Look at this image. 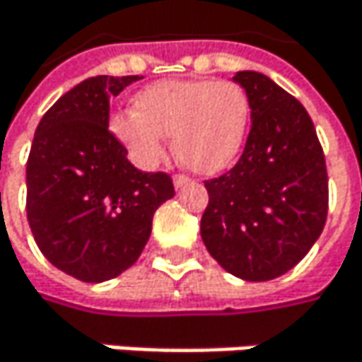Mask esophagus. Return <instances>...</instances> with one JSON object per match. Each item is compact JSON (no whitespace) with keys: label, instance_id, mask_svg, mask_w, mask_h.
I'll use <instances>...</instances> for the list:
<instances>
[{"label":"esophagus","instance_id":"1","mask_svg":"<svg viewBox=\"0 0 362 362\" xmlns=\"http://www.w3.org/2000/svg\"><path fill=\"white\" fill-rule=\"evenodd\" d=\"M186 184H190V178H188V176H182V174H176V176H174V186H176V188H182V186H186Z\"/></svg>","mask_w":362,"mask_h":362}]
</instances>
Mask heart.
<instances>
[{
	"instance_id": "1",
	"label": "heart",
	"mask_w": 362,
	"mask_h": 362,
	"mask_svg": "<svg viewBox=\"0 0 362 362\" xmlns=\"http://www.w3.org/2000/svg\"><path fill=\"white\" fill-rule=\"evenodd\" d=\"M252 121L243 86L216 79H165L140 90L134 112L110 117V132L129 157L153 168L163 155V138L188 170L211 176L241 153Z\"/></svg>"
}]
</instances>
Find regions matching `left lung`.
<instances>
[{
    "label": "left lung",
    "mask_w": 362,
    "mask_h": 362,
    "mask_svg": "<svg viewBox=\"0 0 362 362\" xmlns=\"http://www.w3.org/2000/svg\"><path fill=\"white\" fill-rule=\"evenodd\" d=\"M233 79L252 100V129L237 165L205 182L201 239L226 272L270 281L291 270L323 233L325 155L300 100L255 71Z\"/></svg>",
    "instance_id": "1"
}]
</instances>
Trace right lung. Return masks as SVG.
Returning a JSON list of instances; mask_svg holds the SVG:
<instances>
[{
  "instance_id": "1",
  "label": "right lung",
  "mask_w": 362,
  "mask_h": 362,
  "mask_svg": "<svg viewBox=\"0 0 362 362\" xmlns=\"http://www.w3.org/2000/svg\"><path fill=\"white\" fill-rule=\"evenodd\" d=\"M142 77L98 75L47 110L27 161V218L41 253L62 272L103 283L144 250L153 216L174 197L163 172H140L109 132L110 98Z\"/></svg>"
}]
</instances>
